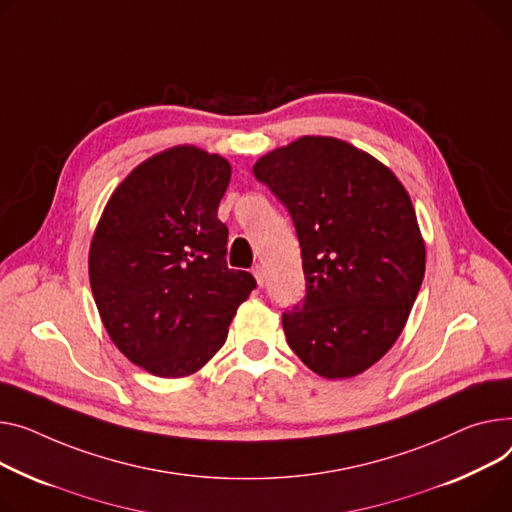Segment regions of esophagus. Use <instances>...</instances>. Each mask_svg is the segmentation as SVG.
<instances>
[{"label": "esophagus", "mask_w": 512, "mask_h": 512, "mask_svg": "<svg viewBox=\"0 0 512 512\" xmlns=\"http://www.w3.org/2000/svg\"><path fill=\"white\" fill-rule=\"evenodd\" d=\"M253 276H255V280H257V284H259V286H263V284H265V269H263V265H259V263H257V265L253 267Z\"/></svg>", "instance_id": "34e87169"}]
</instances>
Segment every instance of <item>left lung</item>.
Listing matches in <instances>:
<instances>
[{"label":"left lung","mask_w":512,"mask_h":512,"mask_svg":"<svg viewBox=\"0 0 512 512\" xmlns=\"http://www.w3.org/2000/svg\"><path fill=\"white\" fill-rule=\"evenodd\" d=\"M253 175L300 243L306 294L282 315L288 346L325 379L356 377L395 344L424 280L410 195L377 158L319 135L261 156Z\"/></svg>","instance_id":"left-lung-1"}]
</instances>
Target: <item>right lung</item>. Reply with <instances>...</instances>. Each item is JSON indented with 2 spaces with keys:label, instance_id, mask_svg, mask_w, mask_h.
Returning <instances> with one entry per match:
<instances>
[{
  "label": "right lung",
  "instance_id": "right-lung-1",
  "mask_svg": "<svg viewBox=\"0 0 512 512\" xmlns=\"http://www.w3.org/2000/svg\"><path fill=\"white\" fill-rule=\"evenodd\" d=\"M230 164L195 146L164 150L115 189L92 236L88 271L113 344L156 377L199 370L257 286L228 269L218 220Z\"/></svg>",
  "mask_w": 512,
  "mask_h": 512
}]
</instances>
